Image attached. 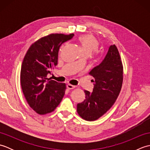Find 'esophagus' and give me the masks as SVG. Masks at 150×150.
I'll return each instance as SVG.
<instances>
[{"mask_svg":"<svg viewBox=\"0 0 150 150\" xmlns=\"http://www.w3.org/2000/svg\"><path fill=\"white\" fill-rule=\"evenodd\" d=\"M75 87H76L75 86H73V85H71L70 84H67V88H68V90H73V89L75 88Z\"/></svg>","mask_w":150,"mask_h":150,"instance_id":"esophagus-1","label":"esophagus"}]
</instances>
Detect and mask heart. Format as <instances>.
Returning a JSON list of instances; mask_svg holds the SVG:
<instances>
[{
    "instance_id": "1",
    "label": "heart",
    "mask_w": 150,
    "mask_h": 150,
    "mask_svg": "<svg viewBox=\"0 0 150 150\" xmlns=\"http://www.w3.org/2000/svg\"><path fill=\"white\" fill-rule=\"evenodd\" d=\"M78 40L85 54L90 55L93 51H96L99 45L98 39L93 35H82L78 38Z\"/></svg>"
}]
</instances>
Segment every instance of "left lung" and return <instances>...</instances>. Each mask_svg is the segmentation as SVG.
<instances>
[{"instance_id": "left-lung-1", "label": "left lung", "mask_w": 150, "mask_h": 150, "mask_svg": "<svg viewBox=\"0 0 150 150\" xmlns=\"http://www.w3.org/2000/svg\"><path fill=\"white\" fill-rule=\"evenodd\" d=\"M94 78L93 92L84 90L86 98L77 104L82 119L93 121L109 110L119 96L123 82V65L117 46L111 45L104 59L89 73Z\"/></svg>"}]
</instances>
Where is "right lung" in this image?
I'll return each instance as SVG.
<instances>
[{
	"label": "right lung",
	"mask_w": 150,
	"mask_h": 150,
	"mask_svg": "<svg viewBox=\"0 0 150 150\" xmlns=\"http://www.w3.org/2000/svg\"><path fill=\"white\" fill-rule=\"evenodd\" d=\"M73 36L50 34L31 44L24 56L21 70L22 90L29 106L38 114L53 112L65 94L66 84L50 80L47 75L57 65L60 46Z\"/></svg>",
	"instance_id": "1"
}]
</instances>
